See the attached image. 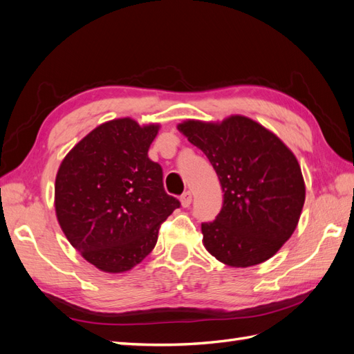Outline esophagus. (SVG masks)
Returning <instances> with one entry per match:
<instances>
[{"label": "esophagus", "mask_w": 354, "mask_h": 354, "mask_svg": "<svg viewBox=\"0 0 354 354\" xmlns=\"http://www.w3.org/2000/svg\"><path fill=\"white\" fill-rule=\"evenodd\" d=\"M180 202H181V207L187 208L192 203V194H190V192H185V194L181 195V198H180Z\"/></svg>", "instance_id": "34e87169"}]
</instances>
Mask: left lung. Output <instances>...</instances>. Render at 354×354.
Segmentation results:
<instances>
[{"label": "left lung", "mask_w": 354, "mask_h": 354, "mask_svg": "<svg viewBox=\"0 0 354 354\" xmlns=\"http://www.w3.org/2000/svg\"><path fill=\"white\" fill-rule=\"evenodd\" d=\"M177 130L207 155L224 192L217 218L201 227L205 250L242 269L272 259L292 236L306 201L291 149L243 115L221 122L186 120Z\"/></svg>", "instance_id": "left-lung-1"}]
</instances>
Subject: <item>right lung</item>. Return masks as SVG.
<instances>
[{
	"label": "right lung",
	"instance_id": "obj_1",
	"mask_svg": "<svg viewBox=\"0 0 354 354\" xmlns=\"http://www.w3.org/2000/svg\"><path fill=\"white\" fill-rule=\"evenodd\" d=\"M160 125L116 118L95 127L63 158L55 183L60 229L104 273L131 270L152 252L160 223L180 202L165 194L147 151Z\"/></svg>",
	"mask_w": 354,
	"mask_h": 354
}]
</instances>
